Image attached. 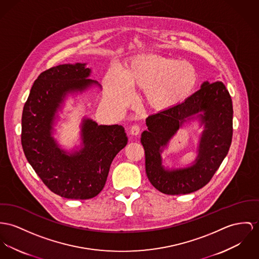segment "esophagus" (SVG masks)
<instances>
[{
    "label": "esophagus",
    "mask_w": 259,
    "mask_h": 259,
    "mask_svg": "<svg viewBox=\"0 0 259 259\" xmlns=\"http://www.w3.org/2000/svg\"><path fill=\"white\" fill-rule=\"evenodd\" d=\"M140 133V127L138 125H133L130 129V134L133 135V136H137L139 135Z\"/></svg>",
    "instance_id": "1"
}]
</instances>
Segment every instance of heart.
Masks as SVG:
<instances>
[{
    "label": "heart",
    "mask_w": 259,
    "mask_h": 259,
    "mask_svg": "<svg viewBox=\"0 0 259 259\" xmlns=\"http://www.w3.org/2000/svg\"><path fill=\"white\" fill-rule=\"evenodd\" d=\"M197 82V70L189 62L143 55L131 60L122 73L116 69L107 71L103 79L104 99L112 109L121 110L132 99L131 88H139L146 91L154 108L164 110L186 100Z\"/></svg>",
    "instance_id": "b5f03b06"
}]
</instances>
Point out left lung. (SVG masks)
<instances>
[{"instance_id": "left-lung-1", "label": "left lung", "mask_w": 259, "mask_h": 259, "mask_svg": "<svg viewBox=\"0 0 259 259\" xmlns=\"http://www.w3.org/2000/svg\"><path fill=\"white\" fill-rule=\"evenodd\" d=\"M197 119L203 131L198 156L188 167L168 168L161 154L179 127ZM141 135L146 174L155 188L167 195L188 194L205 186L226 158L233 137V103L222 81H204L201 89L178 105L150 115Z\"/></svg>"}]
</instances>
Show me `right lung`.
Returning a JSON list of instances; mask_svg holds the SVG:
<instances>
[{
    "label": "right lung",
    "mask_w": 259,
    "mask_h": 259,
    "mask_svg": "<svg viewBox=\"0 0 259 259\" xmlns=\"http://www.w3.org/2000/svg\"><path fill=\"white\" fill-rule=\"evenodd\" d=\"M87 63L63 64L41 73L26 100L21 117V145L26 159L44 184L67 199L96 197L105 185L110 164L127 145L121 125H99L83 116L80 143L67 151L54 138L68 97L100 84L89 79Z\"/></svg>",
    "instance_id": "add662e5"
}]
</instances>
